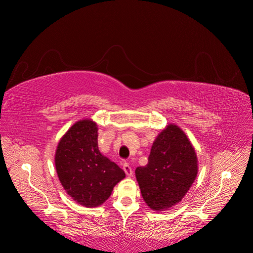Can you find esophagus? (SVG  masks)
<instances>
[{"instance_id":"34e87169","label":"esophagus","mask_w":253,"mask_h":253,"mask_svg":"<svg viewBox=\"0 0 253 253\" xmlns=\"http://www.w3.org/2000/svg\"><path fill=\"white\" fill-rule=\"evenodd\" d=\"M124 170H125V172H126V174L127 176H133V170H132V168H131V166H129L127 163H125V164H124Z\"/></svg>"}]
</instances>
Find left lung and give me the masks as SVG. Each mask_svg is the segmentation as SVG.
<instances>
[{
    "mask_svg": "<svg viewBox=\"0 0 253 253\" xmlns=\"http://www.w3.org/2000/svg\"><path fill=\"white\" fill-rule=\"evenodd\" d=\"M197 172L192 143L179 126L169 125L153 142L148 165L137 168L135 175L145 204L164 211L181 202Z\"/></svg>",
    "mask_w": 253,
    "mask_h": 253,
    "instance_id": "1",
    "label": "left lung"
}]
</instances>
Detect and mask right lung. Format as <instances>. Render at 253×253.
Instances as JSON below:
<instances>
[{"mask_svg":"<svg viewBox=\"0 0 253 253\" xmlns=\"http://www.w3.org/2000/svg\"><path fill=\"white\" fill-rule=\"evenodd\" d=\"M55 165L61 185L75 202L94 208L111 196L125 171L98 149V127L91 119L73 125L60 139Z\"/></svg>","mask_w":253,"mask_h":253,"instance_id":"right-lung-1","label":"right lung"}]
</instances>
